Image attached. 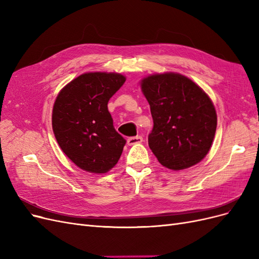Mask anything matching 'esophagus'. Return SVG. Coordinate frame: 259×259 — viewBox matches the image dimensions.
<instances>
[{
	"mask_svg": "<svg viewBox=\"0 0 259 259\" xmlns=\"http://www.w3.org/2000/svg\"><path fill=\"white\" fill-rule=\"evenodd\" d=\"M143 137L142 136H135V137H130L127 139V145L128 146H133L136 144H142L143 143Z\"/></svg>",
	"mask_w": 259,
	"mask_h": 259,
	"instance_id": "34e87169",
	"label": "esophagus"
}]
</instances>
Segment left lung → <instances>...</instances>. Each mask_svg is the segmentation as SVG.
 Wrapping results in <instances>:
<instances>
[{
    "instance_id": "obj_1",
    "label": "left lung",
    "mask_w": 259,
    "mask_h": 259,
    "mask_svg": "<svg viewBox=\"0 0 259 259\" xmlns=\"http://www.w3.org/2000/svg\"><path fill=\"white\" fill-rule=\"evenodd\" d=\"M142 91L153 119L148 144L162 165L180 170L204 159L217 126L215 107L207 94L174 72L145 77Z\"/></svg>"
}]
</instances>
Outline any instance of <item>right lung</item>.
I'll return each instance as SVG.
<instances>
[{"label":"right lung","instance_id":"obj_1","mask_svg":"<svg viewBox=\"0 0 259 259\" xmlns=\"http://www.w3.org/2000/svg\"><path fill=\"white\" fill-rule=\"evenodd\" d=\"M125 80L120 73H84L67 84L55 100V137L61 150L81 169L104 174L120 159L126 140L113 126L108 101Z\"/></svg>","mask_w":259,"mask_h":259}]
</instances>
